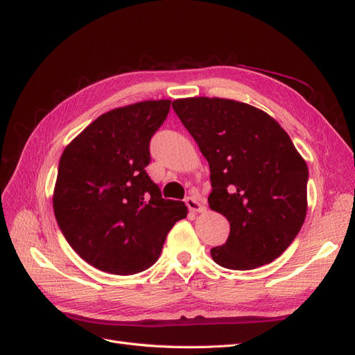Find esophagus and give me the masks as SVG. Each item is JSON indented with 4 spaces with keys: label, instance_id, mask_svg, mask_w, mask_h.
<instances>
[{
    "label": "esophagus",
    "instance_id": "34e87169",
    "mask_svg": "<svg viewBox=\"0 0 355 355\" xmlns=\"http://www.w3.org/2000/svg\"><path fill=\"white\" fill-rule=\"evenodd\" d=\"M187 206H188V209L191 211H194V213L206 211V206H202V204L197 198H194V197H188L187 198Z\"/></svg>",
    "mask_w": 355,
    "mask_h": 355
}]
</instances>
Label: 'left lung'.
Returning a JSON list of instances; mask_svg holds the SVG:
<instances>
[{
    "label": "left lung",
    "instance_id": "obj_1",
    "mask_svg": "<svg viewBox=\"0 0 355 355\" xmlns=\"http://www.w3.org/2000/svg\"><path fill=\"white\" fill-rule=\"evenodd\" d=\"M210 167L209 206L231 225L210 250L228 270H254L277 259L306 216L308 167L272 116L243 102L187 98L171 103Z\"/></svg>",
    "mask_w": 355,
    "mask_h": 355
}]
</instances>
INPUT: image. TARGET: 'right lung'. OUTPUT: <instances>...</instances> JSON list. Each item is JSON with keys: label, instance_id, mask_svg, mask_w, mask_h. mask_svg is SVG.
I'll return each instance as SVG.
<instances>
[{"label": "right lung", "instance_id": "obj_1", "mask_svg": "<svg viewBox=\"0 0 355 355\" xmlns=\"http://www.w3.org/2000/svg\"><path fill=\"white\" fill-rule=\"evenodd\" d=\"M171 101H144L102 114L65 148L53 192L62 234L101 271L132 275L159 257L168 231L187 218L148 176L149 141Z\"/></svg>", "mask_w": 355, "mask_h": 355}]
</instances>
